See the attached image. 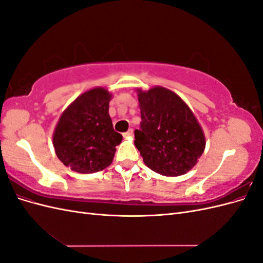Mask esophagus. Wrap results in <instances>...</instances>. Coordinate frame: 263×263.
Instances as JSON below:
<instances>
[{
	"label": "esophagus",
	"mask_w": 263,
	"mask_h": 263,
	"mask_svg": "<svg viewBox=\"0 0 263 263\" xmlns=\"http://www.w3.org/2000/svg\"><path fill=\"white\" fill-rule=\"evenodd\" d=\"M134 136V130L133 129H129L128 132H126L125 134H124V137L125 138H132Z\"/></svg>",
	"instance_id": "34e87169"
}]
</instances>
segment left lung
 I'll return each instance as SVG.
<instances>
[{
  "label": "left lung",
  "instance_id": "1",
  "mask_svg": "<svg viewBox=\"0 0 263 263\" xmlns=\"http://www.w3.org/2000/svg\"><path fill=\"white\" fill-rule=\"evenodd\" d=\"M141 113L135 146L149 169L179 177L197 163L205 149V135L192 109L177 93L163 86L137 89Z\"/></svg>",
  "mask_w": 263,
  "mask_h": 263
}]
</instances>
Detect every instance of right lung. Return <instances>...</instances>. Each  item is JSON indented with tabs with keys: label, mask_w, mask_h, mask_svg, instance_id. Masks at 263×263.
Returning <instances> with one entry per match:
<instances>
[{
	"label": "right lung",
	"mask_w": 263,
	"mask_h": 263,
	"mask_svg": "<svg viewBox=\"0 0 263 263\" xmlns=\"http://www.w3.org/2000/svg\"><path fill=\"white\" fill-rule=\"evenodd\" d=\"M112 98L105 87H93L79 95L61 114L52 144L59 160L72 171L94 173L112 163L116 146L123 139L108 114Z\"/></svg>",
	"instance_id": "add662e5"
}]
</instances>
